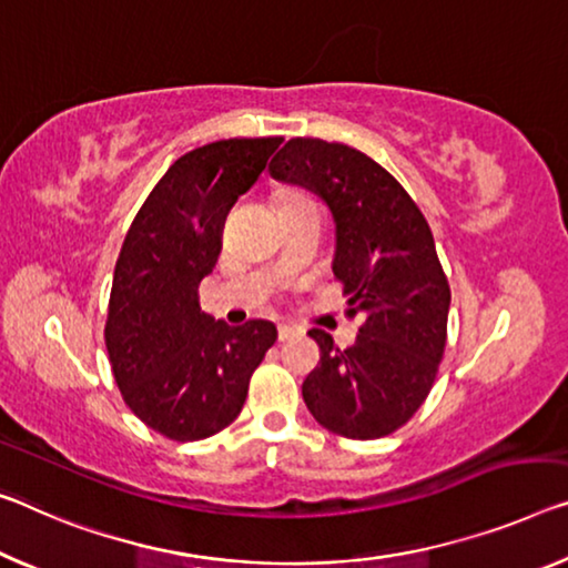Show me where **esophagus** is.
<instances>
[{"mask_svg":"<svg viewBox=\"0 0 568 568\" xmlns=\"http://www.w3.org/2000/svg\"><path fill=\"white\" fill-rule=\"evenodd\" d=\"M292 337H296V329L294 327L278 325V339H282V343H286V339H292Z\"/></svg>","mask_w":568,"mask_h":568,"instance_id":"obj_1","label":"esophagus"}]
</instances>
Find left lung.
Wrapping results in <instances>:
<instances>
[{
  "label": "left lung",
  "mask_w": 568,
  "mask_h": 568,
  "mask_svg": "<svg viewBox=\"0 0 568 568\" xmlns=\"http://www.w3.org/2000/svg\"><path fill=\"white\" fill-rule=\"evenodd\" d=\"M268 172L329 207L333 274L347 312L363 314L347 351L325 329H310L322 355L302 383L304 404L347 439L396 432L429 396L447 343L452 294L429 223L394 174L347 144L290 139Z\"/></svg>",
  "instance_id": "8db88e82"
}]
</instances>
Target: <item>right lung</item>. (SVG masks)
<instances>
[{"mask_svg":"<svg viewBox=\"0 0 568 568\" xmlns=\"http://www.w3.org/2000/svg\"><path fill=\"white\" fill-rule=\"evenodd\" d=\"M282 136L221 139L182 154L139 207L113 268L106 351L136 418L197 442L241 414L251 373L276 343L268 320L231 327L200 310L225 213L266 170Z\"/></svg>","mask_w":568,"mask_h":568,"instance_id":"obj_1","label":"right lung"}]
</instances>
